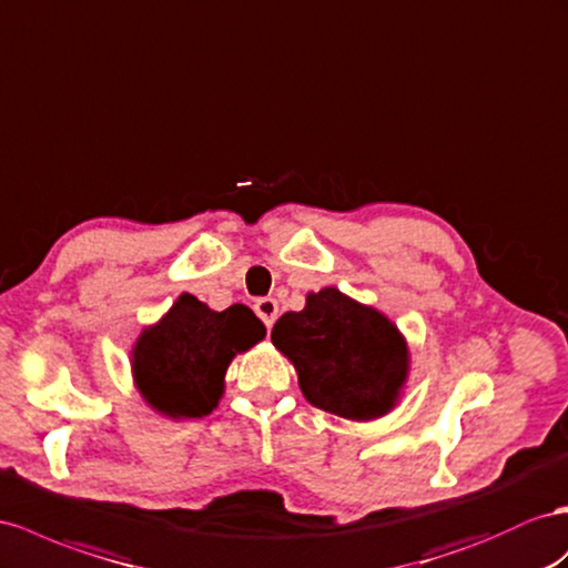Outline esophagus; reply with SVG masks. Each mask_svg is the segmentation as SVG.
<instances>
[{"label": "esophagus", "instance_id": "esophagus-1", "mask_svg": "<svg viewBox=\"0 0 568 568\" xmlns=\"http://www.w3.org/2000/svg\"><path fill=\"white\" fill-rule=\"evenodd\" d=\"M254 312H256L261 322L266 324V328H271L275 318H278V302H275L273 297H261L254 304Z\"/></svg>", "mask_w": 568, "mask_h": 568}]
</instances>
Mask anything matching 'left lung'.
<instances>
[{
    "mask_svg": "<svg viewBox=\"0 0 568 568\" xmlns=\"http://www.w3.org/2000/svg\"><path fill=\"white\" fill-rule=\"evenodd\" d=\"M271 341L293 362L314 408L369 423L396 408L408 379L410 353L396 324L367 304L324 287L302 312H287Z\"/></svg>",
    "mask_w": 568,
    "mask_h": 568,
    "instance_id": "8db88e82",
    "label": "left lung"
}]
</instances>
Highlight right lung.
I'll list each match as a JSON object with an SVG mask.
<instances>
[{
  "mask_svg": "<svg viewBox=\"0 0 568 568\" xmlns=\"http://www.w3.org/2000/svg\"><path fill=\"white\" fill-rule=\"evenodd\" d=\"M264 336L266 326L244 304L213 312L184 293L139 336L132 351L136 386L145 403L165 417H206L223 398L232 357Z\"/></svg>",
  "mask_w": 568,
  "mask_h": 568,
  "instance_id": "obj_1",
  "label": "right lung"
}]
</instances>
